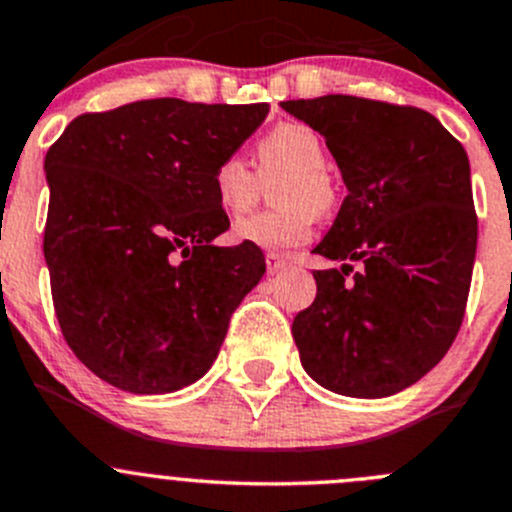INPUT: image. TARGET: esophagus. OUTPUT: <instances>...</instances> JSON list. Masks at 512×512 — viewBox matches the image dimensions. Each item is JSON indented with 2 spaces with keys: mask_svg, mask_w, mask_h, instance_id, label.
<instances>
[{
  "mask_svg": "<svg viewBox=\"0 0 512 512\" xmlns=\"http://www.w3.org/2000/svg\"><path fill=\"white\" fill-rule=\"evenodd\" d=\"M265 262H267V272H270V275H275V272H280L288 267V260H283L280 255H272V252H267Z\"/></svg>",
  "mask_w": 512,
  "mask_h": 512,
  "instance_id": "obj_1",
  "label": "esophagus"
}]
</instances>
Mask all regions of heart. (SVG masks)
<instances>
[{
    "label": "heart",
    "mask_w": 512,
    "mask_h": 512,
    "mask_svg": "<svg viewBox=\"0 0 512 512\" xmlns=\"http://www.w3.org/2000/svg\"><path fill=\"white\" fill-rule=\"evenodd\" d=\"M257 171L262 179L285 174L278 181L272 197L283 209L255 214L242 219L232 229L234 240L257 250L288 252L310 240L313 234L314 209H326L333 199L328 184V151L318 131L305 123H283L272 128L257 143ZM257 176L240 156H224L212 171V194L217 207L229 217H240L255 204Z\"/></svg>",
    "instance_id": "obj_1"
}]
</instances>
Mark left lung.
<instances>
[{"label":"left lung","mask_w":512,"mask_h":512,"mask_svg":"<svg viewBox=\"0 0 512 512\" xmlns=\"http://www.w3.org/2000/svg\"><path fill=\"white\" fill-rule=\"evenodd\" d=\"M280 105L326 138L348 189L313 247L343 265L313 272L318 293L293 321L300 364L333 394H399L442 361L462 326L477 252L470 159L419 108L353 95Z\"/></svg>","instance_id":"obj_1"}]
</instances>
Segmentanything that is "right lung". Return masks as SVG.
<instances>
[{
  "instance_id": "obj_1",
  "label": "right lung",
  "mask_w": 512,
  "mask_h": 512,
  "mask_svg": "<svg viewBox=\"0 0 512 512\" xmlns=\"http://www.w3.org/2000/svg\"><path fill=\"white\" fill-rule=\"evenodd\" d=\"M267 103L138 100L85 113L45 156V262L62 336L108 384L171 394L212 369L262 250L217 247L229 219L212 171Z\"/></svg>"
}]
</instances>
